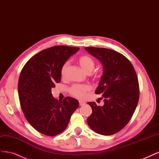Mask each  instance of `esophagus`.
<instances>
[{
  "label": "esophagus",
  "mask_w": 159,
  "mask_h": 159,
  "mask_svg": "<svg viewBox=\"0 0 159 159\" xmlns=\"http://www.w3.org/2000/svg\"><path fill=\"white\" fill-rule=\"evenodd\" d=\"M79 103H80V106H84V105H85V102L84 101H80Z\"/></svg>",
  "instance_id": "esophagus-1"
}]
</instances>
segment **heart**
Segmentation results:
<instances>
[{"mask_svg":"<svg viewBox=\"0 0 159 159\" xmlns=\"http://www.w3.org/2000/svg\"><path fill=\"white\" fill-rule=\"evenodd\" d=\"M78 64L80 67L83 70L86 74H90L95 68V62L94 60L89 56H82L78 59ZM69 67V62H65L61 68V74L62 78H64L66 75L68 70ZM95 77H97V74H93ZM90 88L87 85H75L71 87L70 93L73 96L77 97L78 98H84L87 92L89 91Z\"/></svg>","mask_w":159,"mask_h":159,"instance_id":"b5f03b06","label":"heart"}]
</instances>
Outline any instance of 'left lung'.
I'll return each mask as SVG.
<instances>
[{
	"label": "left lung",
	"instance_id": "8db88e82",
	"mask_svg": "<svg viewBox=\"0 0 159 159\" xmlns=\"http://www.w3.org/2000/svg\"><path fill=\"white\" fill-rule=\"evenodd\" d=\"M85 49L103 66L95 93L102 95L104 105L87 102L92 108L87 124L99 134H114L128 123L138 105L139 89L136 72L129 60L116 51L93 47Z\"/></svg>",
	"mask_w": 159,
	"mask_h": 159
}]
</instances>
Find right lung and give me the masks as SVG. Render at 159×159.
Masks as SVG:
<instances>
[{
    "label": "right lung",
    "instance_id": "right-lung-1",
    "mask_svg": "<svg viewBox=\"0 0 159 159\" xmlns=\"http://www.w3.org/2000/svg\"><path fill=\"white\" fill-rule=\"evenodd\" d=\"M79 49L63 45L45 49L31 58L20 73L18 95L21 109L31 126L43 134L62 133L79 107L75 98L66 97L58 101L51 92L61 81L62 65Z\"/></svg>",
    "mask_w": 159,
    "mask_h": 159
}]
</instances>
